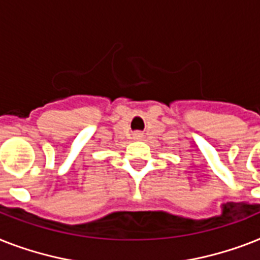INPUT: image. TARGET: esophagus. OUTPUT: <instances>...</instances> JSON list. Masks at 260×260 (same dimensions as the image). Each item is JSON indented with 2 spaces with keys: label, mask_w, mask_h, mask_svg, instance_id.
<instances>
[{
  "label": "esophagus",
  "mask_w": 260,
  "mask_h": 260,
  "mask_svg": "<svg viewBox=\"0 0 260 260\" xmlns=\"http://www.w3.org/2000/svg\"><path fill=\"white\" fill-rule=\"evenodd\" d=\"M141 137H143V135H141L140 132H136V134H134V139H135V140H140Z\"/></svg>",
  "instance_id": "34e87169"
}]
</instances>
